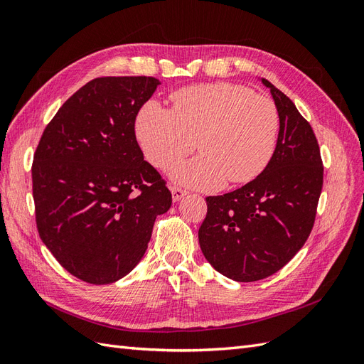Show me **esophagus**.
<instances>
[{
  "label": "esophagus",
  "instance_id": "esophagus-1",
  "mask_svg": "<svg viewBox=\"0 0 364 364\" xmlns=\"http://www.w3.org/2000/svg\"><path fill=\"white\" fill-rule=\"evenodd\" d=\"M171 196H173V200L174 202H179L183 196H186V190L179 188V186H171Z\"/></svg>",
  "mask_w": 364,
  "mask_h": 364
}]
</instances>
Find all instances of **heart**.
I'll use <instances>...</instances> for the list:
<instances>
[{
    "instance_id": "obj_1",
    "label": "heart",
    "mask_w": 364,
    "mask_h": 364,
    "mask_svg": "<svg viewBox=\"0 0 364 364\" xmlns=\"http://www.w3.org/2000/svg\"><path fill=\"white\" fill-rule=\"evenodd\" d=\"M171 109L147 102L135 134L147 161L167 168L197 146L200 156L176 164L171 178L197 190L245 183L267 167L279 135V112L266 95L230 83H205L171 94Z\"/></svg>"
}]
</instances>
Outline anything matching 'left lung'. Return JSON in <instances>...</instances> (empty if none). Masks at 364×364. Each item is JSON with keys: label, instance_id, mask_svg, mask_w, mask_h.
I'll return each instance as SVG.
<instances>
[{"label": "left lung", "instance_id": "8db88e82", "mask_svg": "<svg viewBox=\"0 0 364 364\" xmlns=\"http://www.w3.org/2000/svg\"><path fill=\"white\" fill-rule=\"evenodd\" d=\"M279 112L273 158L255 179L206 197L199 243L226 278L253 282L281 270L310 237L323 185V165L310 123L290 98L262 79Z\"/></svg>", "mask_w": 364, "mask_h": 364}]
</instances>
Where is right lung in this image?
Here are the masks:
<instances>
[{
    "label": "right lung",
    "mask_w": 364,
    "mask_h": 364,
    "mask_svg": "<svg viewBox=\"0 0 364 364\" xmlns=\"http://www.w3.org/2000/svg\"><path fill=\"white\" fill-rule=\"evenodd\" d=\"M155 77H98L62 105L33 158L36 226L73 277L103 285L144 257L158 215L171 206L161 174L144 161L135 119Z\"/></svg>",
    "instance_id": "obj_1"
}]
</instances>
